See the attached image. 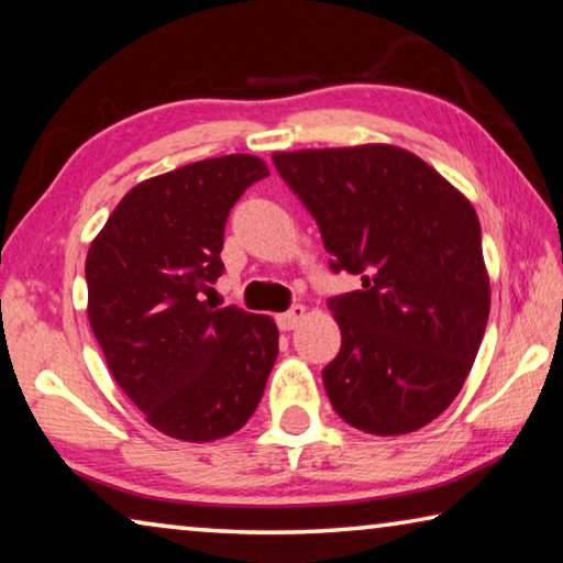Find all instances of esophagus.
<instances>
[{
	"mask_svg": "<svg viewBox=\"0 0 563 563\" xmlns=\"http://www.w3.org/2000/svg\"><path fill=\"white\" fill-rule=\"evenodd\" d=\"M302 318H306V308H302V306H292L290 310H285V313L278 316V328H280V330L298 328V323H300Z\"/></svg>",
	"mask_w": 563,
	"mask_h": 563,
	"instance_id": "obj_1",
	"label": "esophagus"
}]
</instances>
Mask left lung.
Listing matches in <instances>:
<instances>
[{
	"label": "left lung",
	"instance_id": "left-lung-1",
	"mask_svg": "<svg viewBox=\"0 0 563 563\" xmlns=\"http://www.w3.org/2000/svg\"><path fill=\"white\" fill-rule=\"evenodd\" d=\"M320 228L330 271L361 288L328 298L341 351L323 368L335 413L400 435L459 396L484 341L490 290L474 205L394 145L273 153Z\"/></svg>",
	"mask_w": 563,
	"mask_h": 563
}]
</instances>
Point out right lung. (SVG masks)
Here are the masks:
<instances>
[{"mask_svg":"<svg viewBox=\"0 0 563 563\" xmlns=\"http://www.w3.org/2000/svg\"><path fill=\"white\" fill-rule=\"evenodd\" d=\"M263 177L253 155L177 167L132 187L89 245V325L118 386L173 439L243 428L278 358L273 318L200 298L225 271L230 210Z\"/></svg>","mask_w":563,"mask_h":563,"instance_id":"1","label":"right lung"}]
</instances>
